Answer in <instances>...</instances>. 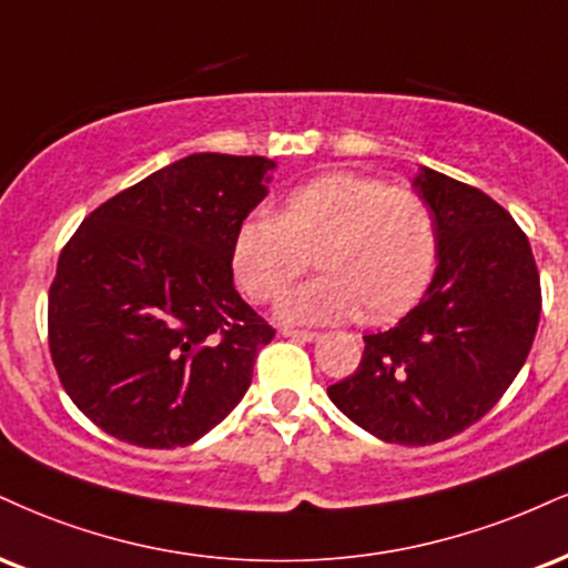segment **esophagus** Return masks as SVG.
<instances>
[{
  "instance_id": "34e87169",
  "label": "esophagus",
  "mask_w": 568,
  "mask_h": 568,
  "mask_svg": "<svg viewBox=\"0 0 568 568\" xmlns=\"http://www.w3.org/2000/svg\"><path fill=\"white\" fill-rule=\"evenodd\" d=\"M283 336L285 338H293V341H317L320 338V333H314V331H293V327H283Z\"/></svg>"
}]
</instances>
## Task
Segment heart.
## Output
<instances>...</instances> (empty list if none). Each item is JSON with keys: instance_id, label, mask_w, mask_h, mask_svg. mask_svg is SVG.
<instances>
[{"instance_id": "obj_1", "label": "heart", "mask_w": 568, "mask_h": 568, "mask_svg": "<svg viewBox=\"0 0 568 568\" xmlns=\"http://www.w3.org/2000/svg\"><path fill=\"white\" fill-rule=\"evenodd\" d=\"M439 232L423 195L362 174H327L285 197L277 216L254 214L232 241V270L270 302L310 266L317 280L280 296L283 323L327 325L405 312L434 275Z\"/></svg>"}]
</instances>
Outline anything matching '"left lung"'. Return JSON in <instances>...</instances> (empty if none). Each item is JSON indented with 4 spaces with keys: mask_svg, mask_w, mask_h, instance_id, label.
Segmentation results:
<instances>
[{
    "mask_svg": "<svg viewBox=\"0 0 568 568\" xmlns=\"http://www.w3.org/2000/svg\"><path fill=\"white\" fill-rule=\"evenodd\" d=\"M413 187L439 232L432 285L394 327L362 336L359 367L327 396L367 434L426 447L466 432L508 392L542 293L531 245L500 203L428 166Z\"/></svg>",
    "mask_w": 568,
    "mask_h": 568,
    "instance_id": "8db88e82",
    "label": "left lung"
}]
</instances>
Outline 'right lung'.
<instances>
[{
  "instance_id": "obj_1",
  "label": "right lung",
  "mask_w": 568,
  "mask_h": 568,
  "mask_svg": "<svg viewBox=\"0 0 568 568\" xmlns=\"http://www.w3.org/2000/svg\"><path fill=\"white\" fill-rule=\"evenodd\" d=\"M275 161L193 153L94 209L50 288L60 384L94 426L187 447L235 409L275 331L232 285V241Z\"/></svg>"
}]
</instances>
